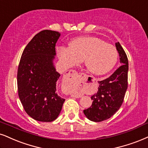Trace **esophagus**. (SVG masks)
I'll list each match as a JSON object with an SVG mask.
<instances>
[{
    "mask_svg": "<svg viewBox=\"0 0 148 148\" xmlns=\"http://www.w3.org/2000/svg\"><path fill=\"white\" fill-rule=\"evenodd\" d=\"M68 74L69 75H77V71H74V70H70L68 71Z\"/></svg>",
    "mask_w": 148,
    "mask_h": 148,
    "instance_id": "1",
    "label": "esophagus"
}]
</instances>
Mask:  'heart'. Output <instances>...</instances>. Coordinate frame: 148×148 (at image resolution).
Listing matches in <instances>:
<instances>
[{"mask_svg": "<svg viewBox=\"0 0 148 148\" xmlns=\"http://www.w3.org/2000/svg\"><path fill=\"white\" fill-rule=\"evenodd\" d=\"M58 55L66 67L77 64L84 59L86 70L95 75L110 72L116 65L119 57L115 47L93 36L75 38L71 42L70 48L58 49Z\"/></svg>", "mask_w": 148, "mask_h": 148, "instance_id": "1", "label": "heart"}]
</instances>
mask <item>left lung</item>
<instances>
[{
    "label": "left lung",
    "instance_id": "1",
    "mask_svg": "<svg viewBox=\"0 0 148 148\" xmlns=\"http://www.w3.org/2000/svg\"><path fill=\"white\" fill-rule=\"evenodd\" d=\"M115 46L121 66L110 77L98 82L97 92L91 97L92 105L84 110L86 116L90 121L100 122L110 118L120 108L124 99L127 88L128 60L119 42L115 43Z\"/></svg>",
    "mask_w": 148,
    "mask_h": 148
}]
</instances>
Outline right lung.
<instances>
[{"instance_id": "add662e5", "label": "right lung", "mask_w": 148, "mask_h": 148, "mask_svg": "<svg viewBox=\"0 0 148 148\" xmlns=\"http://www.w3.org/2000/svg\"><path fill=\"white\" fill-rule=\"evenodd\" d=\"M60 36L51 30L38 33L24 49L18 65V96L25 112L36 121H54L65 101L56 91L60 75L53 63Z\"/></svg>"}]
</instances>
